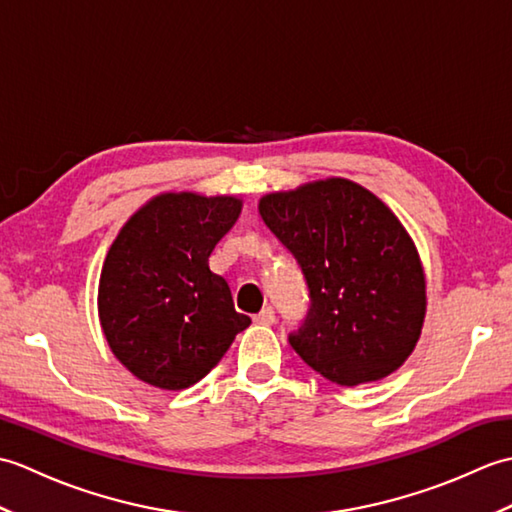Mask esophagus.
I'll return each mask as SVG.
<instances>
[{
  "mask_svg": "<svg viewBox=\"0 0 512 512\" xmlns=\"http://www.w3.org/2000/svg\"><path fill=\"white\" fill-rule=\"evenodd\" d=\"M253 319H255V323H262V325H273V323H275V310L270 308V306H266L262 312H257Z\"/></svg>",
  "mask_w": 512,
  "mask_h": 512,
  "instance_id": "34e87169",
  "label": "esophagus"
}]
</instances>
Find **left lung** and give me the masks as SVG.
Listing matches in <instances>:
<instances>
[{"mask_svg":"<svg viewBox=\"0 0 512 512\" xmlns=\"http://www.w3.org/2000/svg\"><path fill=\"white\" fill-rule=\"evenodd\" d=\"M259 215L306 279L310 306L288 334L303 363L341 387L380 380L405 363L427 297L398 217L341 178L266 195Z\"/></svg>","mask_w":512,"mask_h":512,"instance_id":"1","label":"left lung"}]
</instances>
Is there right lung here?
Wrapping results in <instances>:
<instances>
[{"instance_id": "add662e5", "label": "right lung", "mask_w": 512, "mask_h": 512, "mask_svg": "<svg viewBox=\"0 0 512 512\" xmlns=\"http://www.w3.org/2000/svg\"><path fill=\"white\" fill-rule=\"evenodd\" d=\"M239 209L235 198L165 193L114 239L101 273L99 314L114 356L136 378L187 389L248 328L224 277L209 268Z\"/></svg>"}]
</instances>
